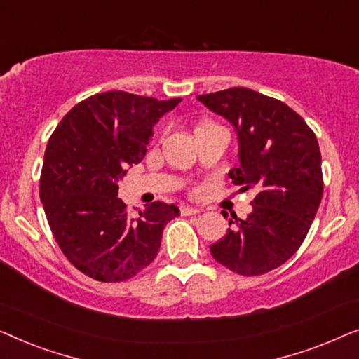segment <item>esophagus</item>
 <instances>
[{
	"label": "esophagus",
	"instance_id": "esophagus-1",
	"mask_svg": "<svg viewBox=\"0 0 359 359\" xmlns=\"http://www.w3.org/2000/svg\"><path fill=\"white\" fill-rule=\"evenodd\" d=\"M199 212H201L199 208H193V205H181V214L183 215H194Z\"/></svg>",
	"mask_w": 359,
	"mask_h": 359
}]
</instances>
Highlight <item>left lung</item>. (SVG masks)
Listing matches in <instances>:
<instances>
[{"instance_id":"8db88e82","label":"left lung","mask_w":359,"mask_h":359,"mask_svg":"<svg viewBox=\"0 0 359 359\" xmlns=\"http://www.w3.org/2000/svg\"><path fill=\"white\" fill-rule=\"evenodd\" d=\"M198 100L227 119L237 134L240 165L229 171L230 178L258 189L248 217L235 215L227 233L210 245V253L230 271L259 276L297 252L316 217L323 193L317 137L287 104L248 88Z\"/></svg>"}]
</instances>
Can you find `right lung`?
<instances>
[{
  "label": "right lung",
  "mask_w": 359,
  "mask_h": 359,
  "mask_svg": "<svg viewBox=\"0 0 359 359\" xmlns=\"http://www.w3.org/2000/svg\"><path fill=\"white\" fill-rule=\"evenodd\" d=\"M181 97L107 91L78 102L47 144L41 201L58 247L96 281H126L154 262L175 204L129 212L117 198L127 168L144 160L154 127Z\"/></svg>",
  "instance_id": "1"
}]
</instances>
